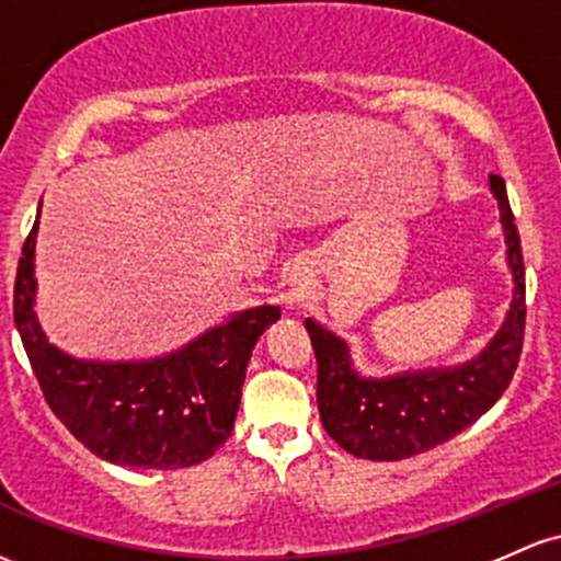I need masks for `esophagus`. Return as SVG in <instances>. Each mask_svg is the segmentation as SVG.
<instances>
[{"label":"esophagus","mask_w":561,"mask_h":561,"mask_svg":"<svg viewBox=\"0 0 561 561\" xmlns=\"http://www.w3.org/2000/svg\"><path fill=\"white\" fill-rule=\"evenodd\" d=\"M290 287H293L290 300H295V298H298V295H300V287H304V285H300V276H298V274L290 276Z\"/></svg>","instance_id":"esophagus-1"}]
</instances>
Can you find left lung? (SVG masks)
<instances>
[{
  "label": "left lung",
  "mask_w": 561,
  "mask_h": 561,
  "mask_svg": "<svg viewBox=\"0 0 561 561\" xmlns=\"http://www.w3.org/2000/svg\"><path fill=\"white\" fill-rule=\"evenodd\" d=\"M490 191L501 207L514 300L501 330L473 359L458 367L365 378L351 365L348 343L313 319H306L317 354V404L322 426L356 458L402 460L434 450L469 428L508 389L525 341V261L501 175H490Z\"/></svg>",
  "instance_id": "obj_1"
}]
</instances>
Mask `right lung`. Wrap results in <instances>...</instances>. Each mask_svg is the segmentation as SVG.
I'll use <instances>...</instances> for the list:
<instances>
[{"mask_svg":"<svg viewBox=\"0 0 561 561\" xmlns=\"http://www.w3.org/2000/svg\"><path fill=\"white\" fill-rule=\"evenodd\" d=\"M34 248L36 224L18 261L12 317L58 421L116 466L168 471L210 458L231 436L252 348L279 319V306L231 313L229 322L153 359H77L53 346L36 319Z\"/></svg>","mask_w":561,"mask_h":561,"instance_id":"1","label":"right lung"}]
</instances>
